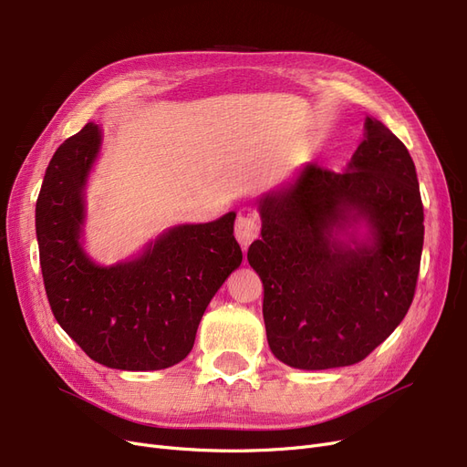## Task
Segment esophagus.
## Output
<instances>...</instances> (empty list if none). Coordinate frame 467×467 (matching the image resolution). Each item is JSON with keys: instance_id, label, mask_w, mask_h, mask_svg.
I'll list each match as a JSON object with an SVG mask.
<instances>
[{"instance_id": "1", "label": "esophagus", "mask_w": 467, "mask_h": 467, "mask_svg": "<svg viewBox=\"0 0 467 467\" xmlns=\"http://www.w3.org/2000/svg\"><path fill=\"white\" fill-rule=\"evenodd\" d=\"M259 234V217L255 213H242L234 223V236L242 248H248Z\"/></svg>"}]
</instances>
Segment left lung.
Instances as JSON below:
<instances>
[{
    "label": "left lung",
    "instance_id": "left-lung-1",
    "mask_svg": "<svg viewBox=\"0 0 467 467\" xmlns=\"http://www.w3.org/2000/svg\"><path fill=\"white\" fill-rule=\"evenodd\" d=\"M348 170L307 164L259 200L261 238L248 261L263 282V320L273 355L301 370L367 358L409 313L423 248L414 161L379 119ZM364 220L369 236L335 234Z\"/></svg>",
    "mask_w": 467,
    "mask_h": 467
}]
</instances>
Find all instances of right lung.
<instances>
[{
	"mask_svg": "<svg viewBox=\"0 0 467 467\" xmlns=\"http://www.w3.org/2000/svg\"><path fill=\"white\" fill-rule=\"evenodd\" d=\"M100 147L88 124L53 154L36 204L44 286L57 322L89 358L118 370H161L183 360L208 303L242 263L234 212L179 225L133 261L100 267L82 233L84 189Z\"/></svg>",
	"mask_w": 467,
	"mask_h": 467,
	"instance_id": "1",
	"label": "right lung"
}]
</instances>
